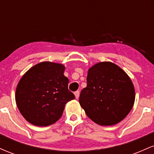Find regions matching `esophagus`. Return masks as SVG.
<instances>
[{"mask_svg": "<svg viewBox=\"0 0 154 154\" xmlns=\"http://www.w3.org/2000/svg\"><path fill=\"white\" fill-rule=\"evenodd\" d=\"M75 95L76 99H78L79 96V91H76L75 93Z\"/></svg>", "mask_w": 154, "mask_h": 154, "instance_id": "esophagus-1", "label": "esophagus"}]
</instances>
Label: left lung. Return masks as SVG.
Instances as JSON below:
<instances>
[{"instance_id": "8db88e82", "label": "left lung", "mask_w": 154, "mask_h": 154, "mask_svg": "<svg viewBox=\"0 0 154 154\" xmlns=\"http://www.w3.org/2000/svg\"><path fill=\"white\" fill-rule=\"evenodd\" d=\"M135 98V88L126 72L115 63L103 61L89 69L87 87L81 91L79 102L92 121L111 126L128 116Z\"/></svg>"}]
</instances>
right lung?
I'll use <instances>...</instances> for the list:
<instances>
[{"label": "right lung", "instance_id": "obj_1", "mask_svg": "<svg viewBox=\"0 0 154 154\" xmlns=\"http://www.w3.org/2000/svg\"><path fill=\"white\" fill-rule=\"evenodd\" d=\"M63 64L43 61L22 76L16 90V102L26 121L38 127L54 124L61 117L67 102L75 99L68 89Z\"/></svg>", "mask_w": 154, "mask_h": 154}]
</instances>
